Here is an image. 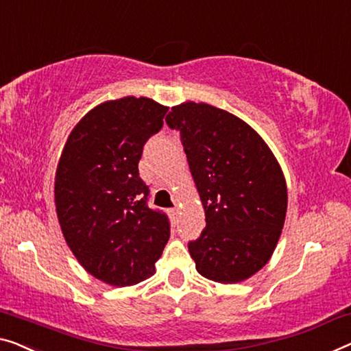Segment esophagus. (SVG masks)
Wrapping results in <instances>:
<instances>
[{
	"instance_id": "esophagus-1",
	"label": "esophagus",
	"mask_w": 351,
	"mask_h": 351,
	"mask_svg": "<svg viewBox=\"0 0 351 351\" xmlns=\"http://www.w3.org/2000/svg\"><path fill=\"white\" fill-rule=\"evenodd\" d=\"M169 213H170V216L173 217V219H175V217H178V208H171Z\"/></svg>"
}]
</instances>
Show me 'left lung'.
<instances>
[{
	"label": "left lung",
	"instance_id": "obj_1",
	"mask_svg": "<svg viewBox=\"0 0 351 351\" xmlns=\"http://www.w3.org/2000/svg\"><path fill=\"white\" fill-rule=\"evenodd\" d=\"M180 130L205 209L206 227L189 243L198 274L219 284L243 282L273 255L287 203L284 171L254 128L227 110L182 102L165 118Z\"/></svg>",
	"mask_w": 351,
	"mask_h": 351
}]
</instances>
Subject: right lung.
I'll return each mask as SVG.
<instances>
[{"instance_id":"add662e5","label":"right lung","mask_w":351,"mask_h":351,"mask_svg":"<svg viewBox=\"0 0 351 351\" xmlns=\"http://www.w3.org/2000/svg\"><path fill=\"white\" fill-rule=\"evenodd\" d=\"M167 110L143 96L99 104L72 129L56 167L62 237L85 271L108 285L153 276L170 238L169 219L146 205L148 186L138 176L143 145Z\"/></svg>"}]
</instances>
